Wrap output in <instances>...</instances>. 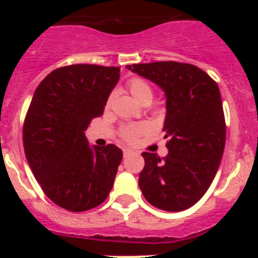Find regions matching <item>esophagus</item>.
<instances>
[{
	"instance_id": "esophagus-1",
	"label": "esophagus",
	"mask_w": 258,
	"mask_h": 258,
	"mask_svg": "<svg viewBox=\"0 0 258 258\" xmlns=\"http://www.w3.org/2000/svg\"><path fill=\"white\" fill-rule=\"evenodd\" d=\"M132 150H129V149H124L122 150V154H124V157H127L129 156V155H132Z\"/></svg>"
}]
</instances>
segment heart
<instances>
[{"mask_svg":"<svg viewBox=\"0 0 258 258\" xmlns=\"http://www.w3.org/2000/svg\"><path fill=\"white\" fill-rule=\"evenodd\" d=\"M127 88H129V92L133 95L134 99L137 102L145 101H152V89L149 84L146 83L145 80L142 79H132L129 83H127ZM112 98L108 99V106L111 104ZM150 131L149 124L142 122V124H136V125H126V126H122L121 131H120V137L121 140H124L127 143H134L137 141V138L141 136V134H145Z\"/></svg>","mask_w":258,"mask_h":258,"instance_id":"heart-1","label":"heart"}]
</instances>
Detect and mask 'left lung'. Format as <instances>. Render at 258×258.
<instances>
[{
	"mask_svg": "<svg viewBox=\"0 0 258 258\" xmlns=\"http://www.w3.org/2000/svg\"><path fill=\"white\" fill-rule=\"evenodd\" d=\"M165 93L168 155L143 152L140 188L159 209L181 212L199 202L222 159L226 125L218 85L199 67L178 61L126 66Z\"/></svg>",
	"mask_w": 258,
	"mask_h": 258,
	"instance_id": "obj_1",
	"label": "left lung"
}]
</instances>
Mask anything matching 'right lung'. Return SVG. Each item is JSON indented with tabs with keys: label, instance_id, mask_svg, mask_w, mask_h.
I'll return each mask as SVG.
<instances>
[{
	"label": "right lung",
	"instance_id": "1",
	"mask_svg": "<svg viewBox=\"0 0 258 258\" xmlns=\"http://www.w3.org/2000/svg\"><path fill=\"white\" fill-rule=\"evenodd\" d=\"M120 68L72 64L50 72L36 89L23 126L32 173L51 202L84 212L104 202L113 186L122 151L90 146L85 131L103 115Z\"/></svg>",
	"mask_w": 258,
	"mask_h": 258
}]
</instances>
